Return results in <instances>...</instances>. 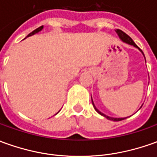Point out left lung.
I'll list each match as a JSON object with an SVG mask.
<instances>
[{
  "label": "left lung",
  "mask_w": 157,
  "mask_h": 157,
  "mask_svg": "<svg viewBox=\"0 0 157 157\" xmlns=\"http://www.w3.org/2000/svg\"><path fill=\"white\" fill-rule=\"evenodd\" d=\"M116 32H117V34L119 35V36H120V38H121L123 42H125V43H126V44H131V45H133L134 47L139 48L137 46V44H135L134 42H133V40L132 39V38H131L130 36L127 35V34H126L124 31H122L121 30H119V29H117V30H116ZM139 50L143 53V51L140 49V48H139ZM143 54H144V53H143ZM92 104H93V107H94V109H96V111H97V113H100L101 115H103L104 117H106L107 119H109V120H110V121H123V120H125V119H126V118H113V117H109V116H107V115H105L104 113H101L99 110L97 109V108H96V106L94 105V102H93V101H92Z\"/></svg>",
  "instance_id": "8db88e82"
}]
</instances>
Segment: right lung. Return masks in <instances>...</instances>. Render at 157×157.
I'll use <instances>...</instances> for the list:
<instances>
[{
	"label": "right lung",
	"mask_w": 157,
	"mask_h": 157,
	"mask_svg": "<svg viewBox=\"0 0 157 157\" xmlns=\"http://www.w3.org/2000/svg\"><path fill=\"white\" fill-rule=\"evenodd\" d=\"M43 28H44V25H42V26H40L38 27V28H36V30H34V31H32V32H31L29 35L27 36H32V35H34V34H36V33H37V32H39L41 30H43Z\"/></svg>",
	"instance_id": "1"
}]
</instances>
